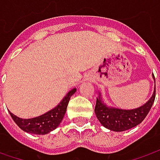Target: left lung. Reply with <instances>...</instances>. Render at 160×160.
I'll return each instance as SVG.
<instances>
[{"mask_svg": "<svg viewBox=\"0 0 160 160\" xmlns=\"http://www.w3.org/2000/svg\"><path fill=\"white\" fill-rule=\"evenodd\" d=\"M153 78L155 80L154 76ZM155 95L156 88H154V92L151 99L142 106L133 109H122L106 105L102 101V94L99 92V96L96 100L94 112L100 123L108 130L114 132L126 131L138 126L143 121L154 103Z\"/></svg>", "mask_w": 160, "mask_h": 160, "instance_id": "left-lung-1", "label": "left lung"}]
</instances>
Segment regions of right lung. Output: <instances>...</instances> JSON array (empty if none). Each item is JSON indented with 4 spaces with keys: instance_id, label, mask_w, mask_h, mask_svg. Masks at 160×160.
I'll return each mask as SVG.
<instances>
[{
    "instance_id": "right-lung-1",
    "label": "right lung",
    "mask_w": 160,
    "mask_h": 160,
    "mask_svg": "<svg viewBox=\"0 0 160 160\" xmlns=\"http://www.w3.org/2000/svg\"><path fill=\"white\" fill-rule=\"evenodd\" d=\"M77 92V88L70 90L62 101L52 109L49 110L46 113L42 114L39 117L33 118H21L12 114L9 110V114L18 127L25 132L33 134H47L53 130H55L64 118L67 107L71 96Z\"/></svg>"
}]
</instances>
